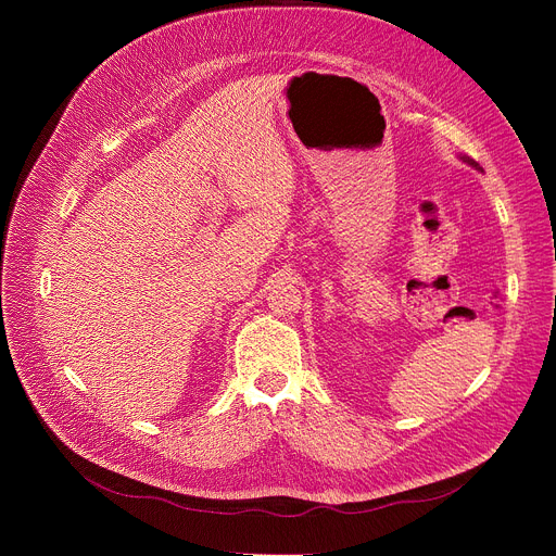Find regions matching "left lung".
Here are the masks:
<instances>
[{
  "mask_svg": "<svg viewBox=\"0 0 556 556\" xmlns=\"http://www.w3.org/2000/svg\"><path fill=\"white\" fill-rule=\"evenodd\" d=\"M462 162H466V164H471L473 168H478V170H482V166L478 164V162H473V160H469V157H462Z\"/></svg>",
  "mask_w": 556,
  "mask_h": 556,
  "instance_id": "1",
  "label": "left lung"
}]
</instances>
